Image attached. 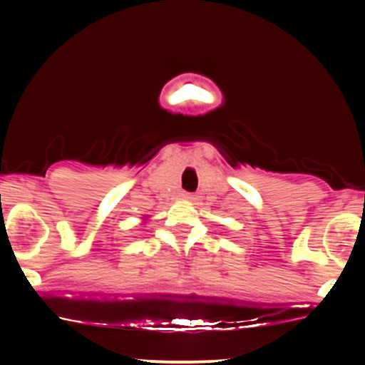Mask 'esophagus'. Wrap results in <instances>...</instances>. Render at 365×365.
<instances>
[{
	"instance_id": "34e87169",
	"label": "esophagus",
	"mask_w": 365,
	"mask_h": 365,
	"mask_svg": "<svg viewBox=\"0 0 365 365\" xmlns=\"http://www.w3.org/2000/svg\"><path fill=\"white\" fill-rule=\"evenodd\" d=\"M185 199H187V200H195V195H192V194H187V195H185Z\"/></svg>"
}]
</instances>
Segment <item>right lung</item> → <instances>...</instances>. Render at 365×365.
<instances>
[{
	"mask_svg": "<svg viewBox=\"0 0 365 365\" xmlns=\"http://www.w3.org/2000/svg\"><path fill=\"white\" fill-rule=\"evenodd\" d=\"M145 221H148V217H144V223H145Z\"/></svg>",
	"mask_w": 365,
	"mask_h": 365,
	"instance_id": "right-lung-1",
	"label": "right lung"
}]
</instances>
